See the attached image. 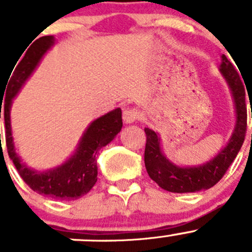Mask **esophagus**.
Returning <instances> with one entry per match:
<instances>
[{"label": "esophagus", "instance_id": "obj_1", "mask_svg": "<svg viewBox=\"0 0 252 252\" xmlns=\"http://www.w3.org/2000/svg\"><path fill=\"white\" fill-rule=\"evenodd\" d=\"M140 112L138 109H134V108H130V109H126L123 112V121L124 123L130 124L134 123L135 121L140 118Z\"/></svg>", "mask_w": 252, "mask_h": 252}]
</instances>
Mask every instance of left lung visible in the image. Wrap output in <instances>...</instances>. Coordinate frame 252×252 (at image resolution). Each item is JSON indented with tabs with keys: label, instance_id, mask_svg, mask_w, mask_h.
Segmentation results:
<instances>
[{
	"label": "left lung",
	"instance_id": "8db88e82",
	"mask_svg": "<svg viewBox=\"0 0 252 252\" xmlns=\"http://www.w3.org/2000/svg\"><path fill=\"white\" fill-rule=\"evenodd\" d=\"M220 72L226 79L236 109V124L234 133L226 147L214 157L211 160L199 166H178L164 157L160 148L158 134L149 128H144L147 144L144 152V163L150 179L154 180L161 189L171 192H195L210 189L220 182L229 166L236 158L237 153L245 140L248 126V108H246V92L243 79L235 69L232 63L225 55L221 56ZM248 91V88H246ZM249 95V93H248ZM250 100V99H249ZM252 117V109H251Z\"/></svg>",
	"mask_w": 252,
	"mask_h": 252
}]
</instances>
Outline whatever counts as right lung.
I'll use <instances>...</instances> for the list:
<instances>
[{
	"label": "right lung",
	"mask_w": 252,
	"mask_h": 252,
	"mask_svg": "<svg viewBox=\"0 0 252 252\" xmlns=\"http://www.w3.org/2000/svg\"><path fill=\"white\" fill-rule=\"evenodd\" d=\"M53 43H55V38L52 36H43L38 38L27 49V53L23 56V58L20 57L21 62L18 63L17 67H13L14 72L11 70L9 76L11 78L8 77V81H7L8 84H6V88H4L6 97L3 98V118L4 126H6L4 137H6L7 152H8L9 158L15 164L23 182L31 189L44 196L53 197L58 200H76L78 197L86 195L97 183L98 168L95 155L99 152L100 148L105 147L108 143L112 142L115 135L121 131L123 126L122 110L121 108H117L92 122L91 126L84 131L76 153L58 168L41 173V171L30 169L25 163H22L16 153L15 144H13L9 109H11L12 99L16 97V94L20 92L25 82L30 78L41 58L53 46Z\"/></svg>",
	"instance_id": "add662e5"
}]
</instances>
